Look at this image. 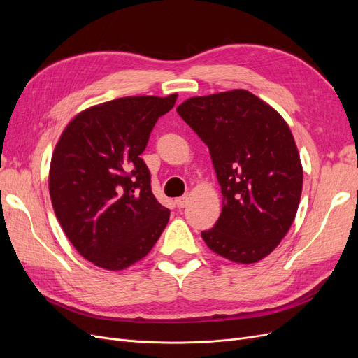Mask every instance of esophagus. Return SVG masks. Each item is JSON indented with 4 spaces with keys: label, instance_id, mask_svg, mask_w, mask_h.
<instances>
[{
    "label": "esophagus",
    "instance_id": "obj_1",
    "mask_svg": "<svg viewBox=\"0 0 358 358\" xmlns=\"http://www.w3.org/2000/svg\"><path fill=\"white\" fill-rule=\"evenodd\" d=\"M176 206L179 209H182V208H185V206L188 204V196H183V197H179V199H176Z\"/></svg>",
    "mask_w": 358,
    "mask_h": 358
}]
</instances>
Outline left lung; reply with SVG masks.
<instances>
[{"instance_id": "1", "label": "left lung", "mask_w": 358, "mask_h": 358, "mask_svg": "<svg viewBox=\"0 0 358 358\" xmlns=\"http://www.w3.org/2000/svg\"><path fill=\"white\" fill-rule=\"evenodd\" d=\"M176 110L208 145L222 192L203 241L234 263H257L284 239L300 203L303 170L287 122L245 90L192 96Z\"/></svg>"}]
</instances>
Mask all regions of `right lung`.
<instances>
[{"label":"right lung","instance_id":"1","mask_svg":"<svg viewBox=\"0 0 358 358\" xmlns=\"http://www.w3.org/2000/svg\"><path fill=\"white\" fill-rule=\"evenodd\" d=\"M176 99L124 96L82 112L64 129L50 162V200L69 241L95 266L129 267L166 229L170 210L155 199L140 155Z\"/></svg>","mask_w":358,"mask_h":358}]
</instances>
